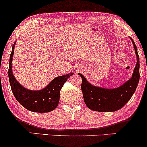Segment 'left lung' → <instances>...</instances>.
Segmentation results:
<instances>
[{"mask_svg":"<svg viewBox=\"0 0 147 147\" xmlns=\"http://www.w3.org/2000/svg\"><path fill=\"white\" fill-rule=\"evenodd\" d=\"M130 38L134 47L137 62L131 77L122 86L115 88L96 86L89 83L82 74L78 73L82 79L81 87L84 102L90 110L98 112L118 111L129 102L134 94L140 79V58L137 47L132 38Z\"/></svg>","mask_w":147,"mask_h":147,"instance_id":"obj_1","label":"left lung"}]
</instances>
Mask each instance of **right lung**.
I'll list each match as a JSON object with an SVG mask.
<instances>
[{
	"label": "right lung",
	"mask_w": 147,
	"mask_h": 147,
	"mask_svg": "<svg viewBox=\"0 0 147 147\" xmlns=\"http://www.w3.org/2000/svg\"><path fill=\"white\" fill-rule=\"evenodd\" d=\"M16 41L12 46L9 57V67L8 76L11 89L15 98L23 107L28 111L36 113H48L54 111L59 102L60 91L63 84L74 72H70L55 77L44 88L32 90L23 87L15 78L12 72V59L14 56Z\"/></svg>",
	"instance_id": "1"
}]
</instances>
